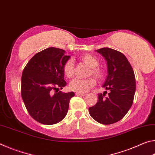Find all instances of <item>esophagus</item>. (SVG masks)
Listing matches in <instances>:
<instances>
[{"mask_svg":"<svg viewBox=\"0 0 155 155\" xmlns=\"http://www.w3.org/2000/svg\"><path fill=\"white\" fill-rule=\"evenodd\" d=\"M76 95H77V96H84L85 95V94H84V93L77 92V93H76Z\"/></svg>","mask_w":155,"mask_h":155,"instance_id":"34e87169","label":"esophagus"}]
</instances>
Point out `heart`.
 <instances>
[{
  "instance_id": "obj_1",
  "label": "heart",
  "mask_w": 155,
  "mask_h": 155,
  "mask_svg": "<svg viewBox=\"0 0 155 155\" xmlns=\"http://www.w3.org/2000/svg\"><path fill=\"white\" fill-rule=\"evenodd\" d=\"M81 59L91 68L90 75L92 74L94 77L101 79L103 77V70L98 67L99 60L96 56L91 54H84L81 56ZM64 72L66 77L68 78H72L74 75V64L73 59H68L65 63L63 68ZM96 80L93 77H90L86 79L82 78H75L70 83V89L76 92L84 93L88 91L91 87L96 85Z\"/></svg>"
}]
</instances>
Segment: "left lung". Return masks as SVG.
I'll list each match as a JSON object with an SVG mask.
<instances>
[{"instance_id":"8db88e82","label":"left lung","mask_w":155,"mask_h":155,"mask_svg":"<svg viewBox=\"0 0 155 155\" xmlns=\"http://www.w3.org/2000/svg\"><path fill=\"white\" fill-rule=\"evenodd\" d=\"M106 60L107 75L103 87L109 90L98 95V101L89 108L91 117L103 124L120 121L132 106L135 92L134 71L122 52L109 48L96 51Z\"/></svg>"}]
</instances>
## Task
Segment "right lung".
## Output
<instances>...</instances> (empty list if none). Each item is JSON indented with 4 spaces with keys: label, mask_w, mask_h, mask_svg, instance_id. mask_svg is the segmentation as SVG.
Masks as SVG:
<instances>
[{
    "label": "right lung",
    "mask_w": 155,
    "mask_h": 155,
    "mask_svg": "<svg viewBox=\"0 0 155 155\" xmlns=\"http://www.w3.org/2000/svg\"><path fill=\"white\" fill-rule=\"evenodd\" d=\"M70 57L64 50L50 47L35 54L24 68L21 95L28 114L41 124H57L67 114L74 93L59 90L67 84L63 68Z\"/></svg>",
    "instance_id": "1"
}]
</instances>
